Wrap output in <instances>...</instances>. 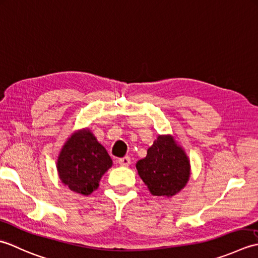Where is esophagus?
<instances>
[{
    "mask_svg": "<svg viewBox=\"0 0 258 258\" xmlns=\"http://www.w3.org/2000/svg\"><path fill=\"white\" fill-rule=\"evenodd\" d=\"M118 164L122 167H128L131 164V159L129 157H123V158H120L118 160Z\"/></svg>",
    "mask_w": 258,
    "mask_h": 258,
    "instance_id": "1",
    "label": "esophagus"
}]
</instances>
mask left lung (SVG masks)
Here are the masks:
<instances>
[{
    "instance_id": "left-lung-1",
    "label": "left lung",
    "mask_w": 258,
    "mask_h": 258,
    "mask_svg": "<svg viewBox=\"0 0 258 258\" xmlns=\"http://www.w3.org/2000/svg\"><path fill=\"white\" fill-rule=\"evenodd\" d=\"M152 196L171 198L185 188L190 177V160L172 135H159L147 156L136 165Z\"/></svg>"
}]
</instances>
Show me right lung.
<instances>
[{"label":"right lung","mask_w":258,"mask_h":258,"mask_svg":"<svg viewBox=\"0 0 258 258\" xmlns=\"http://www.w3.org/2000/svg\"><path fill=\"white\" fill-rule=\"evenodd\" d=\"M112 166L106 148L89 128L76 130L62 146L56 170L63 185L83 196L99 187L102 176Z\"/></svg>","instance_id":"1"}]
</instances>
